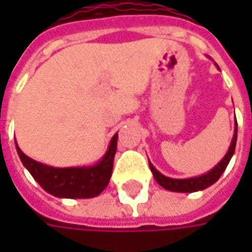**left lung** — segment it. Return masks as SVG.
Here are the masks:
<instances>
[{
  "label": "left lung",
  "mask_w": 252,
  "mask_h": 252,
  "mask_svg": "<svg viewBox=\"0 0 252 252\" xmlns=\"http://www.w3.org/2000/svg\"><path fill=\"white\" fill-rule=\"evenodd\" d=\"M219 67V65H218ZM236 143H237V121H236V127H234V134H233V140L231 144L228 147V151L226 153V156L219 161L218 164L213 167V168L208 171L206 174L203 175H199V177H192V178H185V179H175L169 178L162 175L160 171H157L156 167L153 165L149 160V165H150L151 172L154 175V179L158 182V185H161L164 189L167 190H172V192H184V193H190V192H198L202 189L209 188L210 185H213L220 175L224 172V169L228 165V162L231 160L234 150H236Z\"/></svg>",
  "instance_id": "1"
}]
</instances>
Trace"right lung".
<instances>
[{
    "label": "right lung",
    "instance_id": "obj_1",
    "mask_svg": "<svg viewBox=\"0 0 252 252\" xmlns=\"http://www.w3.org/2000/svg\"><path fill=\"white\" fill-rule=\"evenodd\" d=\"M118 147V133L112 137L109 147L101 160L88 167L56 168L28 157L16 144L18 156L36 182L50 195L57 198H95L108 187Z\"/></svg>",
    "mask_w": 252,
    "mask_h": 252
}]
</instances>
